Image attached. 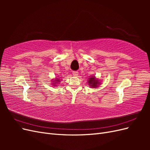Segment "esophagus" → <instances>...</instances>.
Listing matches in <instances>:
<instances>
[{"label":"esophagus","mask_w":150,"mask_h":150,"mask_svg":"<svg viewBox=\"0 0 150 150\" xmlns=\"http://www.w3.org/2000/svg\"><path fill=\"white\" fill-rule=\"evenodd\" d=\"M79 74V72L78 71H73L72 72V75L74 76H78Z\"/></svg>","instance_id":"obj_1"}]
</instances>
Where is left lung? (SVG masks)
<instances>
[{
	"label": "left lung",
	"mask_w": 150,
	"mask_h": 150,
	"mask_svg": "<svg viewBox=\"0 0 150 150\" xmlns=\"http://www.w3.org/2000/svg\"><path fill=\"white\" fill-rule=\"evenodd\" d=\"M88 81V83L89 84V86H90V87L92 88H98V86L101 84L100 80H99L94 76H91L90 78H89V79Z\"/></svg>",
	"instance_id": "1"
}]
</instances>
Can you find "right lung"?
Listing matches in <instances>:
<instances>
[{
	"label": "right lung",
	"instance_id": "obj_1",
	"mask_svg": "<svg viewBox=\"0 0 150 150\" xmlns=\"http://www.w3.org/2000/svg\"><path fill=\"white\" fill-rule=\"evenodd\" d=\"M61 82V79L59 78H55L54 79H52L51 81V84L54 86H57V84Z\"/></svg>",
	"mask_w": 150,
	"mask_h": 150
}]
</instances>
